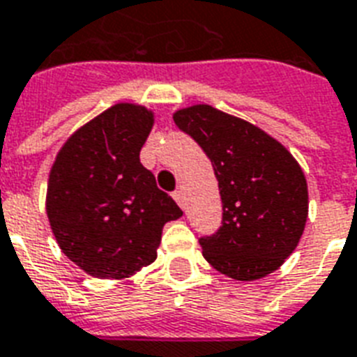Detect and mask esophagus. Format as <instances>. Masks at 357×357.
<instances>
[{
    "label": "esophagus",
    "mask_w": 357,
    "mask_h": 357,
    "mask_svg": "<svg viewBox=\"0 0 357 357\" xmlns=\"http://www.w3.org/2000/svg\"><path fill=\"white\" fill-rule=\"evenodd\" d=\"M173 199H175L176 204H178L182 210L186 208V197H184V192H182V190H176V192L173 193Z\"/></svg>",
    "instance_id": "34e87169"
}]
</instances>
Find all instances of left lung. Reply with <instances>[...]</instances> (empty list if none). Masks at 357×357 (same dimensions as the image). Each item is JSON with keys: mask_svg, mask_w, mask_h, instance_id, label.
<instances>
[{"mask_svg": "<svg viewBox=\"0 0 357 357\" xmlns=\"http://www.w3.org/2000/svg\"><path fill=\"white\" fill-rule=\"evenodd\" d=\"M214 165L222 227L199 240L210 266L236 281L275 272L296 250L309 214L307 181L284 145L244 119L193 104L173 113Z\"/></svg>", "mask_w": 357, "mask_h": 357, "instance_id": "1", "label": "left lung"}]
</instances>
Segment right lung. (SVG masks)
<instances>
[{
    "mask_svg": "<svg viewBox=\"0 0 357 357\" xmlns=\"http://www.w3.org/2000/svg\"><path fill=\"white\" fill-rule=\"evenodd\" d=\"M154 112L119 102L79 126L50 169L46 214L61 251L98 279H126L158 257L182 210L139 162Z\"/></svg>",
    "mask_w": 357,
    "mask_h": 357,
    "instance_id": "1",
    "label": "right lung"
}]
</instances>
